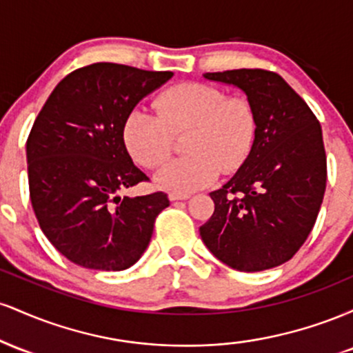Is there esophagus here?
Masks as SVG:
<instances>
[{
	"instance_id": "1",
	"label": "esophagus",
	"mask_w": 353,
	"mask_h": 353,
	"mask_svg": "<svg viewBox=\"0 0 353 353\" xmlns=\"http://www.w3.org/2000/svg\"><path fill=\"white\" fill-rule=\"evenodd\" d=\"M189 194H179V192H171L169 194V201H185L189 199Z\"/></svg>"
}]
</instances>
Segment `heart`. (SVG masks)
I'll use <instances>...</instances> for the list:
<instances>
[{
    "mask_svg": "<svg viewBox=\"0 0 353 353\" xmlns=\"http://www.w3.org/2000/svg\"><path fill=\"white\" fill-rule=\"evenodd\" d=\"M157 114L136 108L123 123V141L132 159L159 168L172 154L174 134L188 131L185 157L156 174L161 189L188 194L212 184L219 172L230 174L245 163L254 148L257 117L241 96H225L204 83H181L156 99Z\"/></svg>",
    "mask_w": 353,
    "mask_h": 353,
    "instance_id": "1",
    "label": "heart"
}]
</instances>
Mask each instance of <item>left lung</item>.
<instances>
[{
	"instance_id": "1",
	"label": "left lung",
	"mask_w": 353,
	"mask_h": 353,
	"mask_svg": "<svg viewBox=\"0 0 353 353\" xmlns=\"http://www.w3.org/2000/svg\"><path fill=\"white\" fill-rule=\"evenodd\" d=\"M205 79L245 92L257 117L254 148L221 189L199 232L221 262L259 272L290 261L309 237L322 205L327 159L322 128L277 72L232 70Z\"/></svg>"
}]
</instances>
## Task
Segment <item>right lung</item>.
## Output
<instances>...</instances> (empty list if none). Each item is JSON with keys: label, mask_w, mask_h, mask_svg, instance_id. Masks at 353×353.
<instances>
[{"label": "right lung", "mask_w": 353, "mask_h": 353, "mask_svg": "<svg viewBox=\"0 0 353 353\" xmlns=\"http://www.w3.org/2000/svg\"><path fill=\"white\" fill-rule=\"evenodd\" d=\"M172 76L114 63L79 68L36 117L26 143L31 204L48 241L84 269L134 265L169 205L164 192H119L148 181L124 145V117Z\"/></svg>", "instance_id": "obj_1"}]
</instances>
